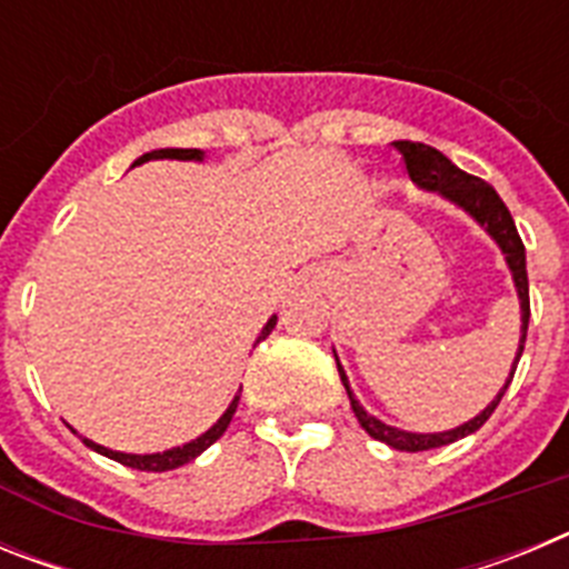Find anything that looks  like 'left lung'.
I'll return each instance as SVG.
<instances>
[{
	"instance_id": "obj_1",
	"label": "left lung",
	"mask_w": 569,
	"mask_h": 569,
	"mask_svg": "<svg viewBox=\"0 0 569 569\" xmlns=\"http://www.w3.org/2000/svg\"><path fill=\"white\" fill-rule=\"evenodd\" d=\"M396 150L401 153L407 164V173L419 184L421 190H433V193H441L445 199H450L453 204H459L465 213H470L487 233L492 236V241L499 244L501 253H505L507 268H510L512 281H516V293H519L521 301V341H519V353H516V361H512V370H510V379L505 381V387L499 390V396L490 401V405L481 410L476 419L465 421V425L453 427V430H445V433H407V430H399V427H390L385 421H379L376 416H370L365 407L356 401L353 390L347 385V376H345V367L339 365L336 359V367H339V376H341V385H345L347 396H350V407H353L356 419L359 425L365 427L367 433L373 436L376 441H385L390 445L393 450H405V453H421V450H433V447L441 445H453V441L465 439V436L476 433L481 425L492 416V410L499 407L501 396L505 390L510 387L512 373H516V367H519L521 353H525V339H527V325H530V284H527V259H525V244H521V236L516 230V222H512L510 210L507 204L501 202L499 193L479 179V176H470L465 173L461 168H456L450 159H447L441 150L430 148V144H421V142H393Z\"/></svg>"
}]
</instances>
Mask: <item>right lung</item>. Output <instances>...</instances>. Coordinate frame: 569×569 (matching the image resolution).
<instances>
[{
  "label": "right lung",
  "instance_id": "1",
  "mask_svg": "<svg viewBox=\"0 0 569 569\" xmlns=\"http://www.w3.org/2000/svg\"><path fill=\"white\" fill-rule=\"evenodd\" d=\"M202 156H204L202 150H196V148H164V150H150V153H144V156H139V159H136L133 168H136V164L150 162V159H182V162H199V159H202ZM273 328H276V316H270L268 325H264V328H261V333H259V339H256V345H259L261 339H268L270 330H273ZM239 393H241V390H239ZM239 393L233 396V401H230V407H228V410H224V413H222V419L216 421V425L210 427L208 433H202V436H199V439L188 441V445H182V447H170V450H164V453H148V456L116 453V450H108V447H102V445H97V441L84 439V436H82V441H84V445L90 447V450H97V453L108 456V459L119 461V465H124V467H133V470H148V472L176 470V467L188 465V461H193L196 456L204 453V450H208V447L213 445V441L219 439V436H222L224 430H228L230 419H233V413H236V407H239Z\"/></svg>",
  "mask_w": 569,
  "mask_h": 569
}]
</instances>
